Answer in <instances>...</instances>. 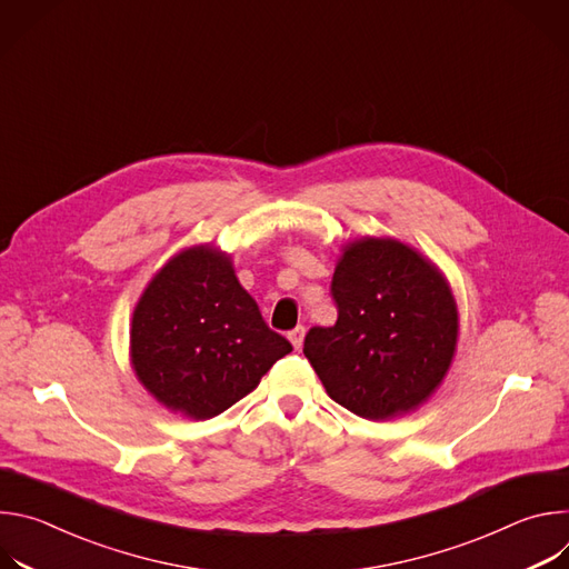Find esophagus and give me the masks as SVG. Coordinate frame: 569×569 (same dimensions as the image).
<instances>
[{
  "mask_svg": "<svg viewBox=\"0 0 569 569\" xmlns=\"http://www.w3.org/2000/svg\"><path fill=\"white\" fill-rule=\"evenodd\" d=\"M303 336H306V329H303V327H297V329H292V331L288 333V340H290V345H292L295 349H301Z\"/></svg>",
  "mask_w": 569,
  "mask_h": 569,
  "instance_id": "34e87169",
  "label": "esophagus"
}]
</instances>
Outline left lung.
I'll return each mask as SVG.
<instances>
[{"mask_svg":"<svg viewBox=\"0 0 569 569\" xmlns=\"http://www.w3.org/2000/svg\"><path fill=\"white\" fill-rule=\"evenodd\" d=\"M331 292L336 327L303 340L327 393L369 421L421 408L457 349L459 315L441 270L396 238L365 236L342 248Z\"/></svg>","mask_w":569,"mask_h":569,"instance_id":"1","label":"left lung"}]
</instances>
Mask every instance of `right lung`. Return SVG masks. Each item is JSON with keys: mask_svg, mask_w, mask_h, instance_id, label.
I'll return each mask as SVG.
<instances>
[{"mask_svg": "<svg viewBox=\"0 0 569 569\" xmlns=\"http://www.w3.org/2000/svg\"><path fill=\"white\" fill-rule=\"evenodd\" d=\"M292 345L268 329L213 246L182 250L161 268L132 312L130 360L157 402L204 421L259 387Z\"/></svg>", "mask_w": 569, "mask_h": 569, "instance_id": "1", "label": "right lung"}]
</instances>
